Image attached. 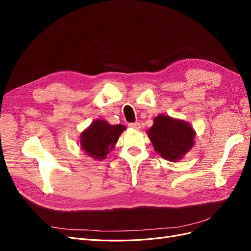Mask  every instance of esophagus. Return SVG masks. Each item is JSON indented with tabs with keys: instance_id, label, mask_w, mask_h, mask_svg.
<instances>
[{
	"instance_id": "1",
	"label": "esophagus",
	"mask_w": 251,
	"mask_h": 251,
	"mask_svg": "<svg viewBox=\"0 0 251 251\" xmlns=\"http://www.w3.org/2000/svg\"><path fill=\"white\" fill-rule=\"evenodd\" d=\"M128 126L136 128V130H139L140 128V124L139 123H132V124H128Z\"/></svg>"
}]
</instances>
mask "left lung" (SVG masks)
<instances>
[{"instance_id": "8db88e82", "label": "left lung", "mask_w": 251, "mask_h": 251, "mask_svg": "<svg viewBox=\"0 0 251 251\" xmlns=\"http://www.w3.org/2000/svg\"><path fill=\"white\" fill-rule=\"evenodd\" d=\"M148 133L155 151L170 161H178L195 143V132L191 126L166 115L157 116Z\"/></svg>"}]
</instances>
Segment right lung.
I'll list each match as a JSON object with an SVG mask.
<instances>
[{
	"mask_svg": "<svg viewBox=\"0 0 251 251\" xmlns=\"http://www.w3.org/2000/svg\"><path fill=\"white\" fill-rule=\"evenodd\" d=\"M125 126H111L104 120H96L80 135V148L96 160H102L117 142Z\"/></svg>",
	"mask_w": 251,
	"mask_h": 251,
	"instance_id": "1",
	"label": "right lung"
}]
</instances>
